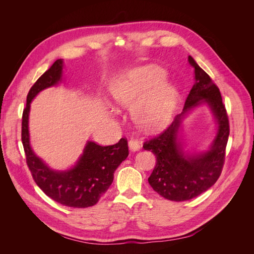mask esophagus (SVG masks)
Returning a JSON list of instances; mask_svg holds the SVG:
<instances>
[{
	"label": "esophagus",
	"instance_id": "34e87169",
	"mask_svg": "<svg viewBox=\"0 0 254 254\" xmlns=\"http://www.w3.org/2000/svg\"><path fill=\"white\" fill-rule=\"evenodd\" d=\"M128 147H129V150H130L131 152H136V151H139V150H140L141 144H140L139 141L131 139V140L128 141Z\"/></svg>",
	"mask_w": 254,
	"mask_h": 254
}]
</instances>
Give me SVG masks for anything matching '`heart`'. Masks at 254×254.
<instances>
[{"label": "heart", "mask_w": 254, "mask_h": 254, "mask_svg": "<svg viewBox=\"0 0 254 254\" xmlns=\"http://www.w3.org/2000/svg\"><path fill=\"white\" fill-rule=\"evenodd\" d=\"M164 79L163 71L153 64L125 71L110 83L113 105L131 109L132 118L143 130L158 128L170 118L177 101L176 88Z\"/></svg>", "instance_id": "obj_1"}]
</instances>
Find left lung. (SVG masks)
<instances>
[{
  "instance_id": "8db88e82",
  "label": "left lung",
  "mask_w": 254,
  "mask_h": 254,
  "mask_svg": "<svg viewBox=\"0 0 254 254\" xmlns=\"http://www.w3.org/2000/svg\"><path fill=\"white\" fill-rule=\"evenodd\" d=\"M194 83L184 108L159 136L145 142L143 148L156 156V166L148 178L159 195L174 202L189 201L214 185L222 170L225 147L230 135L229 119L218 87L192 57ZM207 105L216 122L215 138L205 151H185L182 139L183 122L193 110Z\"/></svg>"
}]
</instances>
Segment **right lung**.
Listing matches in <instances>:
<instances>
[{"label": "right lung", "mask_w": 254, "mask_h": 254, "mask_svg": "<svg viewBox=\"0 0 254 254\" xmlns=\"http://www.w3.org/2000/svg\"><path fill=\"white\" fill-rule=\"evenodd\" d=\"M64 80V61L57 60L32 86L22 114L21 140L28 164L37 185L53 201L73 208L96 205L110 188L114 172L128 155L127 141L120 139L111 146L87 141L74 166L65 170L50 168L34 151L31 144L29 119L31 103L40 92L58 86Z\"/></svg>", "instance_id": "add662e5"}]
</instances>
